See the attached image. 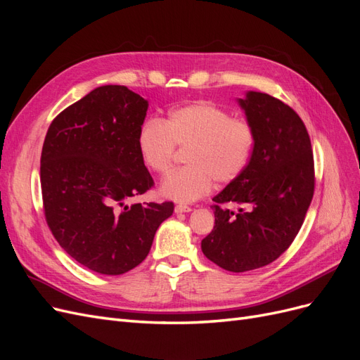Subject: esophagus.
<instances>
[{"mask_svg": "<svg viewBox=\"0 0 360 360\" xmlns=\"http://www.w3.org/2000/svg\"><path fill=\"white\" fill-rule=\"evenodd\" d=\"M174 212H176L177 214L179 213H189V212H192V209H191V207H188V205L179 204V205H176V209H174Z\"/></svg>", "mask_w": 360, "mask_h": 360, "instance_id": "1", "label": "esophagus"}]
</instances>
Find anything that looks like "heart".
I'll return each mask as SVG.
<instances>
[{
	"mask_svg": "<svg viewBox=\"0 0 360 360\" xmlns=\"http://www.w3.org/2000/svg\"><path fill=\"white\" fill-rule=\"evenodd\" d=\"M176 146L188 148L186 167L171 171L159 193L177 202H193L213 188L240 177L252 158L255 130L246 118L233 117L210 101L171 110L165 118H148L139 126L136 147L147 169L156 174L171 167Z\"/></svg>",
	"mask_w": 360,
	"mask_h": 360,
	"instance_id": "1",
	"label": "heart"
}]
</instances>
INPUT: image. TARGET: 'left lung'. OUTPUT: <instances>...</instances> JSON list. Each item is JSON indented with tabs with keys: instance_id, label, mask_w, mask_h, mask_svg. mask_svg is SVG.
I'll list each match as a JSON object with an SVG mask.
<instances>
[{
	"instance_id": "8db88e82",
	"label": "left lung",
	"mask_w": 360,
	"mask_h": 360,
	"mask_svg": "<svg viewBox=\"0 0 360 360\" xmlns=\"http://www.w3.org/2000/svg\"><path fill=\"white\" fill-rule=\"evenodd\" d=\"M237 103L255 130L252 158L213 198L214 226L201 249L214 264L240 274L270 264L297 236L314 195V156L308 130L288 105L259 91ZM225 202L247 210H221Z\"/></svg>"
}]
</instances>
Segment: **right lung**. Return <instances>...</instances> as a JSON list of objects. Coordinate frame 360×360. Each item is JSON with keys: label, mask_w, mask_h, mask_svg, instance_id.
Here are the masks:
<instances>
[{"label": "right lung", "mask_w": 360, "mask_h": 360, "mask_svg": "<svg viewBox=\"0 0 360 360\" xmlns=\"http://www.w3.org/2000/svg\"><path fill=\"white\" fill-rule=\"evenodd\" d=\"M148 102L124 85H102L51 123L41 148L40 183L56 240L84 267L123 275L143 263L172 202L126 201L153 179L136 134Z\"/></svg>", "instance_id": "right-lung-1"}]
</instances>
